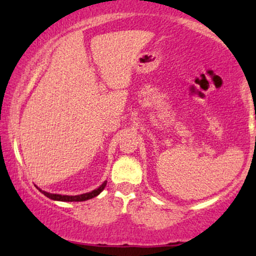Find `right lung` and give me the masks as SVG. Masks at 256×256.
Wrapping results in <instances>:
<instances>
[{
    "label": "right lung",
    "mask_w": 256,
    "mask_h": 256,
    "mask_svg": "<svg viewBox=\"0 0 256 256\" xmlns=\"http://www.w3.org/2000/svg\"><path fill=\"white\" fill-rule=\"evenodd\" d=\"M107 184V180H104L102 184L100 185L99 188H96V190L90 191V192H87V194H79V196H62V194H48L46 191H43L40 190V188H38L42 194L44 196H46L48 198L52 199V200H59V202H85V200H88V199H92L94 197H96L98 194H100L102 190L106 186Z\"/></svg>",
    "instance_id": "add662e5"
}]
</instances>
